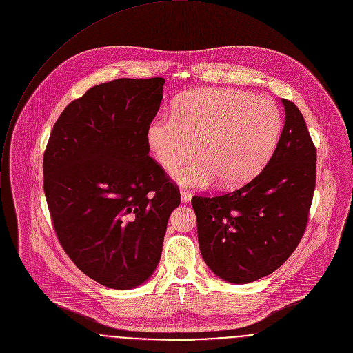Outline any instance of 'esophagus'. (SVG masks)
<instances>
[{
  "label": "esophagus",
  "instance_id": "esophagus-1",
  "mask_svg": "<svg viewBox=\"0 0 353 353\" xmlns=\"http://www.w3.org/2000/svg\"><path fill=\"white\" fill-rule=\"evenodd\" d=\"M180 195H181V202H183V203H187V202H190V201H191V194H190L188 191L181 190Z\"/></svg>",
  "mask_w": 353,
  "mask_h": 353
}]
</instances>
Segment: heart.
Returning <instances> with one entry per match:
<instances>
[{"label":"heart","instance_id":"heart-1","mask_svg":"<svg viewBox=\"0 0 353 353\" xmlns=\"http://www.w3.org/2000/svg\"><path fill=\"white\" fill-rule=\"evenodd\" d=\"M282 129V114L268 97L232 88H202L184 93L174 112L158 114L147 141L158 162L173 169L177 183L203 188L220 179L224 187L242 185L271 159Z\"/></svg>","mask_w":353,"mask_h":353}]
</instances>
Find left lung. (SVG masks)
<instances>
[{
	"instance_id": "1",
	"label": "left lung",
	"mask_w": 353,
	"mask_h": 353,
	"mask_svg": "<svg viewBox=\"0 0 353 353\" xmlns=\"http://www.w3.org/2000/svg\"><path fill=\"white\" fill-rule=\"evenodd\" d=\"M286 118L267 166L236 191L191 199L208 267L245 285L276 271L299 246L316 184V148L299 107L282 99Z\"/></svg>"
}]
</instances>
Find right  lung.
I'll use <instances>...</instances> for the list:
<instances>
[{
	"mask_svg": "<svg viewBox=\"0 0 353 353\" xmlns=\"http://www.w3.org/2000/svg\"><path fill=\"white\" fill-rule=\"evenodd\" d=\"M165 79L118 78L72 100L57 118L43 161L56 236L71 261L111 289H133L157 268L179 187L152 159L147 128Z\"/></svg>",
	"mask_w": 353,
	"mask_h": 353,
	"instance_id": "1",
	"label": "right lung"
}]
</instances>
